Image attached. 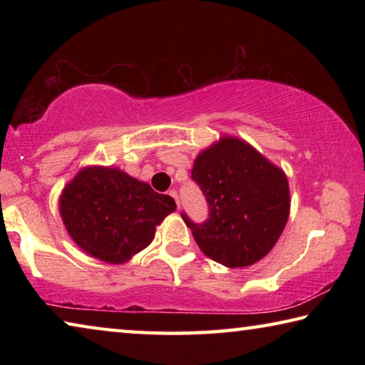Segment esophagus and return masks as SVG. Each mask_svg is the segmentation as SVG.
<instances>
[{
    "label": "esophagus",
    "mask_w": 365,
    "mask_h": 365,
    "mask_svg": "<svg viewBox=\"0 0 365 365\" xmlns=\"http://www.w3.org/2000/svg\"><path fill=\"white\" fill-rule=\"evenodd\" d=\"M168 195H169L170 197H174V201H175V205H177V207H178V206H180V202H178V193H177V191H175V190H170Z\"/></svg>",
    "instance_id": "esophagus-1"
}]
</instances>
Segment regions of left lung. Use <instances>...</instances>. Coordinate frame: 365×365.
Returning a JSON list of instances; mask_svg holds the SVG:
<instances>
[{"label":"left lung","mask_w":365,"mask_h":365,"mask_svg":"<svg viewBox=\"0 0 365 365\" xmlns=\"http://www.w3.org/2000/svg\"><path fill=\"white\" fill-rule=\"evenodd\" d=\"M191 180L207 201L201 224L182 212L200 250L225 267H245L274 248L289 212L288 180L255 148L222 138L195 160Z\"/></svg>","instance_id":"obj_1"}]
</instances>
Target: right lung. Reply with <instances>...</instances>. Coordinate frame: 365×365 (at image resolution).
<instances>
[{
	"label": "right lung",
	"instance_id": "add662e5",
	"mask_svg": "<svg viewBox=\"0 0 365 365\" xmlns=\"http://www.w3.org/2000/svg\"><path fill=\"white\" fill-rule=\"evenodd\" d=\"M169 195L119 169L90 168L67 185L59 209L80 248L104 262L120 264L151 243L165 215L175 211Z\"/></svg>",
	"mask_w": 365,
	"mask_h": 365
}]
</instances>
